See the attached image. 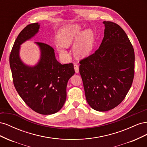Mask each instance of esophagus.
Instances as JSON below:
<instances>
[{"label":"esophagus","instance_id":"34e87169","mask_svg":"<svg viewBox=\"0 0 147 147\" xmlns=\"http://www.w3.org/2000/svg\"><path fill=\"white\" fill-rule=\"evenodd\" d=\"M74 69H75V72L76 74H78L79 72V67H78V65L76 64H74Z\"/></svg>","mask_w":147,"mask_h":147}]
</instances>
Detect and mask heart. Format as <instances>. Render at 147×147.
Listing matches in <instances>:
<instances>
[{
  "label": "heart",
  "instance_id": "1",
  "mask_svg": "<svg viewBox=\"0 0 147 147\" xmlns=\"http://www.w3.org/2000/svg\"><path fill=\"white\" fill-rule=\"evenodd\" d=\"M58 42L56 48L60 55L68 56L66 47L74 43L73 50L75 55L84 58L92 51L94 43V33L90 29L83 30L81 25L69 24L62 29L58 35Z\"/></svg>",
  "mask_w": 147,
  "mask_h": 147
}]
</instances>
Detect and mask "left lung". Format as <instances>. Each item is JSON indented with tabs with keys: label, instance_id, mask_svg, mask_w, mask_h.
I'll return each mask as SVG.
<instances>
[{
	"label": "left lung",
	"instance_id": "obj_1",
	"mask_svg": "<svg viewBox=\"0 0 147 147\" xmlns=\"http://www.w3.org/2000/svg\"><path fill=\"white\" fill-rule=\"evenodd\" d=\"M104 37L94 54L80 62L86 101L98 112L116 107L125 98L134 75V50L124 30L104 21Z\"/></svg>",
	"mask_w": 147,
	"mask_h": 147
}]
</instances>
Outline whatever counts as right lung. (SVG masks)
<instances>
[{"label":"right lung","mask_w":147,"mask_h":147,"mask_svg":"<svg viewBox=\"0 0 147 147\" xmlns=\"http://www.w3.org/2000/svg\"><path fill=\"white\" fill-rule=\"evenodd\" d=\"M40 29L38 23L28 25L17 37L10 55L14 86L29 107L42 115H51L63 107L69 78L75 74L72 63L61 64L55 50L46 43L35 42L40 51L38 63L26 64L20 56L21 45L34 37Z\"/></svg>","instance_id":"add662e5"}]
</instances>
